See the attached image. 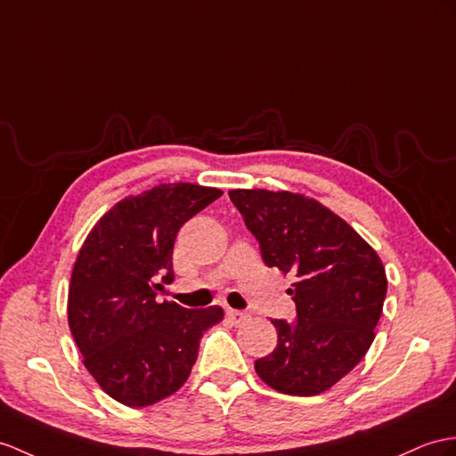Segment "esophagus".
<instances>
[{
    "instance_id": "34e87169",
    "label": "esophagus",
    "mask_w": 456,
    "mask_h": 456,
    "mask_svg": "<svg viewBox=\"0 0 456 456\" xmlns=\"http://www.w3.org/2000/svg\"><path fill=\"white\" fill-rule=\"evenodd\" d=\"M226 315H228V319H230V323L232 325H243V323H246V321H248V314H243V312H238V309H226Z\"/></svg>"
}]
</instances>
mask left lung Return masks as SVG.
Returning a JSON list of instances; mask_svg holds the SVG:
<instances>
[{"mask_svg": "<svg viewBox=\"0 0 456 456\" xmlns=\"http://www.w3.org/2000/svg\"><path fill=\"white\" fill-rule=\"evenodd\" d=\"M230 201L257 238L265 265L296 276L288 294L297 317L271 319L279 344L255 371L284 395L323 393L356 368L375 338L387 296L379 255L315 199L234 190Z\"/></svg>", "mask_w": 456, "mask_h": 456, "instance_id": "1", "label": "left lung"}]
</instances>
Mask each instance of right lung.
<instances>
[{"instance_id": "right-lung-1", "label": "right lung", "mask_w": 456, "mask_h": 456, "mask_svg": "<svg viewBox=\"0 0 456 456\" xmlns=\"http://www.w3.org/2000/svg\"><path fill=\"white\" fill-rule=\"evenodd\" d=\"M222 195L162 183L114 205L96 222L71 273L68 319L83 363L114 401L142 408L174 395L191 373L218 305L185 309L157 297L174 281L177 232Z\"/></svg>"}]
</instances>
